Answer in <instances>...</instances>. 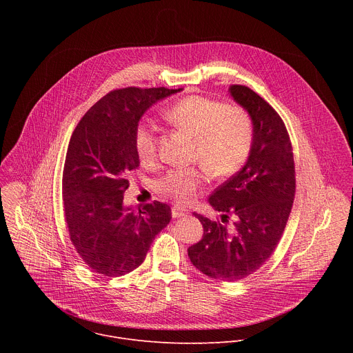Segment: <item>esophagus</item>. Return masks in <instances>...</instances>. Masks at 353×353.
I'll use <instances>...</instances> for the list:
<instances>
[{"label": "esophagus", "instance_id": "1", "mask_svg": "<svg viewBox=\"0 0 353 353\" xmlns=\"http://www.w3.org/2000/svg\"><path fill=\"white\" fill-rule=\"evenodd\" d=\"M188 215V211L180 205H174L172 208V216L173 218H183V216H187Z\"/></svg>", "mask_w": 353, "mask_h": 353}]
</instances>
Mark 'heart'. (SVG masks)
<instances>
[{
    "label": "heart",
    "mask_w": 353,
    "mask_h": 353,
    "mask_svg": "<svg viewBox=\"0 0 353 353\" xmlns=\"http://www.w3.org/2000/svg\"><path fill=\"white\" fill-rule=\"evenodd\" d=\"M170 124L195 138L194 161L201 162L214 177H228L245 162L253 143V121L241 108L203 96H188L165 112ZM158 127L145 121L134 134L135 149L143 163L158 154ZM205 177L199 169H173L161 181L159 191L181 204L194 199Z\"/></svg>",
    "instance_id": "heart-1"
}]
</instances>
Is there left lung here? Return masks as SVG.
Instances as JSON below:
<instances>
[{"label": "left lung", "mask_w": 353, "mask_h": 353, "mask_svg": "<svg viewBox=\"0 0 353 353\" xmlns=\"http://www.w3.org/2000/svg\"><path fill=\"white\" fill-rule=\"evenodd\" d=\"M229 93L253 121V143L244 166L210 195L221 221L194 212L204 234L187 251L192 265L207 276L234 282L256 272L274 253L296 181L292 145L279 114L247 86L232 85Z\"/></svg>", "instance_id": "left-lung-1"}]
</instances>
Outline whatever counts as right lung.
Wrapping results in <instances>:
<instances>
[{
  "label": "right lung",
  "instance_id": "right-lung-1",
  "mask_svg": "<svg viewBox=\"0 0 353 353\" xmlns=\"http://www.w3.org/2000/svg\"><path fill=\"white\" fill-rule=\"evenodd\" d=\"M125 88L108 93L81 119L70 139L63 201L71 241L92 271L121 276L139 267L172 210L154 201L124 205L127 176L139 166L134 134L145 112L177 92Z\"/></svg>",
  "mask_w": 353,
  "mask_h": 353
}]
</instances>
